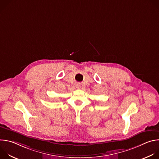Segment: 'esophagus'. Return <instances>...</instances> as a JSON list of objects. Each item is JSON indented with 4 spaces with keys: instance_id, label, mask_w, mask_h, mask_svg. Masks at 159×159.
Here are the masks:
<instances>
[{
    "instance_id": "34e87169",
    "label": "esophagus",
    "mask_w": 159,
    "mask_h": 159,
    "mask_svg": "<svg viewBox=\"0 0 159 159\" xmlns=\"http://www.w3.org/2000/svg\"><path fill=\"white\" fill-rule=\"evenodd\" d=\"M75 87H76V88L79 89V88H80V85L79 84H75Z\"/></svg>"
}]
</instances>
